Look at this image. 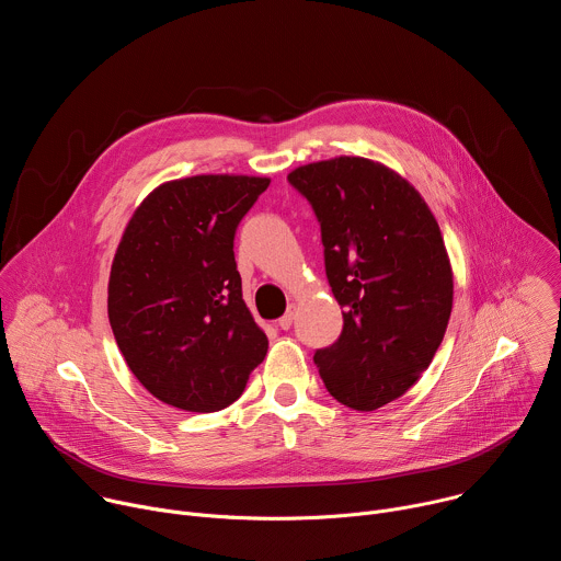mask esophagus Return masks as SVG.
Returning <instances> with one entry per match:
<instances>
[{
	"label": "esophagus",
	"instance_id": "esophagus-1",
	"mask_svg": "<svg viewBox=\"0 0 561 561\" xmlns=\"http://www.w3.org/2000/svg\"><path fill=\"white\" fill-rule=\"evenodd\" d=\"M295 310H297V306L295 304H290L288 306V310L277 319V327L282 329V331H288L290 327H293V319H295Z\"/></svg>",
	"mask_w": 561,
	"mask_h": 561
}]
</instances>
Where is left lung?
I'll return each mask as SVG.
<instances>
[{"label": "left lung", "mask_w": 561, "mask_h": 561, "mask_svg": "<svg viewBox=\"0 0 561 561\" xmlns=\"http://www.w3.org/2000/svg\"><path fill=\"white\" fill-rule=\"evenodd\" d=\"M288 182L322 224L327 277L344 331L314 353L329 392L353 411L402 397L431 366L453 310V268L420 191L381 162L340 154Z\"/></svg>", "instance_id": "8db88e82"}]
</instances>
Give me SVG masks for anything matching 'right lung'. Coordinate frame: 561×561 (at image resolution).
I'll use <instances>...</instances> for the list:
<instances>
[{
	"label": "right lung",
	"mask_w": 561,
	"mask_h": 561,
	"mask_svg": "<svg viewBox=\"0 0 561 561\" xmlns=\"http://www.w3.org/2000/svg\"><path fill=\"white\" fill-rule=\"evenodd\" d=\"M268 184L228 173L171 180L124 228L108 277L111 329L130 373L164 404L221 411L266 357L232 239Z\"/></svg>",
	"instance_id": "obj_1"
}]
</instances>
